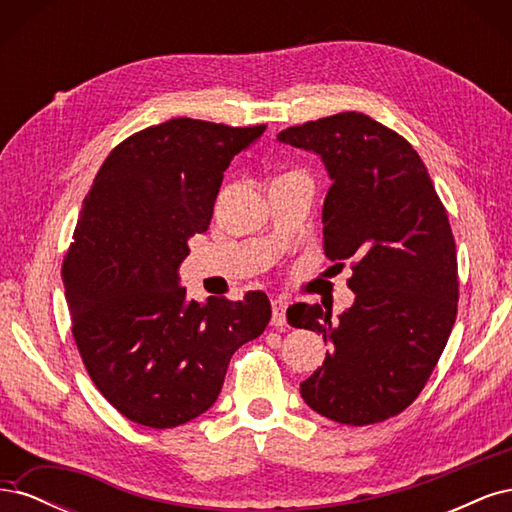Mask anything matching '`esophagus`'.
Returning a JSON list of instances; mask_svg holds the SVG:
<instances>
[{"label": "esophagus", "mask_w": 512, "mask_h": 512, "mask_svg": "<svg viewBox=\"0 0 512 512\" xmlns=\"http://www.w3.org/2000/svg\"><path fill=\"white\" fill-rule=\"evenodd\" d=\"M271 309H273V316H271V324H273V327H286V309H288V301H284V299H273V301H271Z\"/></svg>", "instance_id": "esophagus-1"}]
</instances>
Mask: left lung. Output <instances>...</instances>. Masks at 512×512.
Here are the masks:
<instances>
[{
	"label": "left lung",
	"mask_w": 512,
	"mask_h": 512,
	"mask_svg": "<svg viewBox=\"0 0 512 512\" xmlns=\"http://www.w3.org/2000/svg\"><path fill=\"white\" fill-rule=\"evenodd\" d=\"M314 151L331 177L324 254L352 260L354 303L288 307V322L331 344L301 397L342 425L380 423L423 391L457 316V250L444 205L404 136L363 113H337L277 134Z\"/></svg>",
	"instance_id": "left-lung-1"
}]
</instances>
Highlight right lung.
<instances>
[{
    "label": "right lung",
    "instance_id": "1",
    "mask_svg": "<svg viewBox=\"0 0 512 512\" xmlns=\"http://www.w3.org/2000/svg\"><path fill=\"white\" fill-rule=\"evenodd\" d=\"M265 126L190 117L117 145L83 200L64 258L72 335L98 391L130 421L170 429L218 399L230 356L271 318L265 292L188 301L179 265L209 228L230 160Z\"/></svg>",
    "mask_w": 512,
    "mask_h": 512
}]
</instances>
